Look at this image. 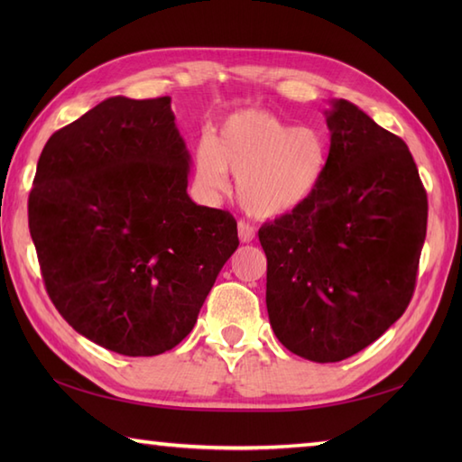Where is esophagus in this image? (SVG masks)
Instances as JSON below:
<instances>
[{
    "label": "esophagus",
    "mask_w": 462,
    "mask_h": 462,
    "mask_svg": "<svg viewBox=\"0 0 462 462\" xmlns=\"http://www.w3.org/2000/svg\"><path fill=\"white\" fill-rule=\"evenodd\" d=\"M238 238L242 244H250L254 238H256V230H254V226L240 220L238 222Z\"/></svg>",
    "instance_id": "esophagus-1"
}]
</instances>
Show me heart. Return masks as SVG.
<instances>
[{"instance_id":"b5f03b06","label":"heart","mask_w":462,"mask_h":462,"mask_svg":"<svg viewBox=\"0 0 462 462\" xmlns=\"http://www.w3.org/2000/svg\"><path fill=\"white\" fill-rule=\"evenodd\" d=\"M326 166L321 133L260 109L230 115L214 141L202 139L194 151L196 182L208 192H224L232 172L244 210L263 220L301 208L318 192Z\"/></svg>"}]
</instances>
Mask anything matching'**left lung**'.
Listing matches in <instances>:
<instances>
[{
  "mask_svg": "<svg viewBox=\"0 0 462 462\" xmlns=\"http://www.w3.org/2000/svg\"><path fill=\"white\" fill-rule=\"evenodd\" d=\"M318 192L258 236L270 326L296 356L336 363L379 339L415 291L427 192L407 144L346 99L326 111Z\"/></svg>",
  "mask_w": 462,
  "mask_h": 462,
  "instance_id": "8db88e82",
  "label": "left lung"
}]
</instances>
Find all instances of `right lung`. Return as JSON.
Listing matches in <instances>:
<instances>
[{
    "label": "right lung",
    "instance_id": "right-lung-1",
    "mask_svg": "<svg viewBox=\"0 0 462 462\" xmlns=\"http://www.w3.org/2000/svg\"><path fill=\"white\" fill-rule=\"evenodd\" d=\"M189 169L171 97H111L43 146L29 232L53 306L97 346H179L236 252V220L190 200Z\"/></svg>",
    "mask_w": 462,
    "mask_h": 462
}]
</instances>
